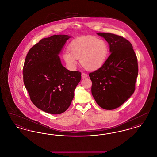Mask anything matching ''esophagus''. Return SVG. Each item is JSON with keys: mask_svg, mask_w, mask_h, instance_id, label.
Listing matches in <instances>:
<instances>
[{"mask_svg": "<svg viewBox=\"0 0 157 157\" xmlns=\"http://www.w3.org/2000/svg\"><path fill=\"white\" fill-rule=\"evenodd\" d=\"M81 76H82V78H86V77L88 76V75H87L86 73H83V72H82Z\"/></svg>", "mask_w": 157, "mask_h": 157, "instance_id": "1", "label": "esophagus"}]
</instances>
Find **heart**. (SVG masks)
<instances>
[{"mask_svg": "<svg viewBox=\"0 0 157 157\" xmlns=\"http://www.w3.org/2000/svg\"><path fill=\"white\" fill-rule=\"evenodd\" d=\"M108 53V47L105 40L86 36L73 40L69 49L63 53V58L70 68H75L80 59V63L85 69L94 71L103 65Z\"/></svg>", "mask_w": 157, "mask_h": 157, "instance_id": "heart-1", "label": "heart"}]
</instances>
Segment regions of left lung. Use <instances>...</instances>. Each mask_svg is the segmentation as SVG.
<instances>
[{
    "instance_id": "8db88e82",
    "label": "left lung",
    "mask_w": 157,
    "mask_h": 157,
    "mask_svg": "<svg viewBox=\"0 0 157 157\" xmlns=\"http://www.w3.org/2000/svg\"><path fill=\"white\" fill-rule=\"evenodd\" d=\"M109 45L110 55L103 65L89 74L91 91L97 104L112 110L120 107L135 90L138 60L132 46L125 38L109 33H97Z\"/></svg>"
}]
</instances>
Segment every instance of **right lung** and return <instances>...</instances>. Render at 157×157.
<instances>
[{
  "instance_id": "add662e5",
  "label": "right lung",
  "mask_w": 157,
  "mask_h": 157,
  "mask_svg": "<svg viewBox=\"0 0 157 157\" xmlns=\"http://www.w3.org/2000/svg\"><path fill=\"white\" fill-rule=\"evenodd\" d=\"M69 36L55 35L33 46L25 60L23 82L32 103L51 114L69 107L81 72L70 71L61 64L58 55Z\"/></svg>"
}]
</instances>
